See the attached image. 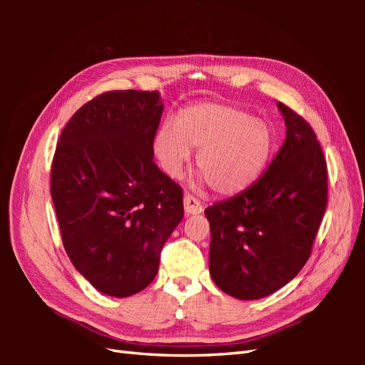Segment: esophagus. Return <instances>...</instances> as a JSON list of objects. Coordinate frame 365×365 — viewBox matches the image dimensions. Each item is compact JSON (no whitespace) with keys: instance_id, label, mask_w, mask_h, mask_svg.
Instances as JSON below:
<instances>
[{"instance_id":"obj_1","label":"esophagus","mask_w":365,"mask_h":365,"mask_svg":"<svg viewBox=\"0 0 365 365\" xmlns=\"http://www.w3.org/2000/svg\"><path fill=\"white\" fill-rule=\"evenodd\" d=\"M183 205H185V213H187V215H197V213L204 210V207H202V204H200V200L192 195L185 196Z\"/></svg>"}]
</instances>
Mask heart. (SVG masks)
I'll return each instance as SVG.
<instances>
[{
	"label": "heart",
	"instance_id": "1",
	"mask_svg": "<svg viewBox=\"0 0 365 365\" xmlns=\"http://www.w3.org/2000/svg\"><path fill=\"white\" fill-rule=\"evenodd\" d=\"M153 147L165 173L175 178L188 165L190 149L199 150L197 170L208 187L218 195H235L265 169L273 135L243 108L202 102L178 113L175 127L163 125Z\"/></svg>",
	"mask_w": 365,
	"mask_h": 365
}]
</instances>
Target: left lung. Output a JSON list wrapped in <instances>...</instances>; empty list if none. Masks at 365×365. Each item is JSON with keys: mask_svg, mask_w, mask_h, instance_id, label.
<instances>
[{"mask_svg": "<svg viewBox=\"0 0 365 365\" xmlns=\"http://www.w3.org/2000/svg\"><path fill=\"white\" fill-rule=\"evenodd\" d=\"M277 106L287 138L265 174L205 208L212 279L238 299L268 297L299 273L328 204V168L315 131L292 108Z\"/></svg>", "mask_w": 365, "mask_h": 365, "instance_id": "obj_1", "label": "left lung"}]
</instances>
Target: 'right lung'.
Masks as SVG:
<instances>
[{
	"mask_svg": "<svg viewBox=\"0 0 365 365\" xmlns=\"http://www.w3.org/2000/svg\"><path fill=\"white\" fill-rule=\"evenodd\" d=\"M158 91H108L67 122L51 161V199L73 267L125 298L157 276L183 218V190L153 161Z\"/></svg>",
	"mask_w": 365,
	"mask_h": 365,
	"instance_id": "1",
	"label": "right lung"
}]
</instances>
